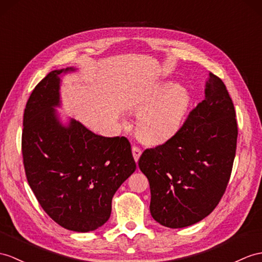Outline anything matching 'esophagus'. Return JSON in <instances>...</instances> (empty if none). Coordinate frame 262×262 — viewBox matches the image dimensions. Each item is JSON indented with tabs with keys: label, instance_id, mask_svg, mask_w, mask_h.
Instances as JSON below:
<instances>
[{
	"label": "esophagus",
	"instance_id": "1",
	"mask_svg": "<svg viewBox=\"0 0 262 262\" xmlns=\"http://www.w3.org/2000/svg\"><path fill=\"white\" fill-rule=\"evenodd\" d=\"M141 153H142V151H141V149L139 148V146H137V145L132 146V155H133V158H135L136 162L139 160V158H140V156H141Z\"/></svg>",
	"mask_w": 262,
	"mask_h": 262
}]
</instances>
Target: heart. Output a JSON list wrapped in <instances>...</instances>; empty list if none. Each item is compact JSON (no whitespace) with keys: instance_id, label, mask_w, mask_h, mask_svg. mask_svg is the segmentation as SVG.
<instances>
[{"instance_id":"b5f03b06","label":"heart","mask_w":262,"mask_h":262,"mask_svg":"<svg viewBox=\"0 0 262 262\" xmlns=\"http://www.w3.org/2000/svg\"><path fill=\"white\" fill-rule=\"evenodd\" d=\"M191 98L182 86L159 84L146 93L136 105L141 111L137 131L143 141L158 144L174 137L186 118Z\"/></svg>"}]
</instances>
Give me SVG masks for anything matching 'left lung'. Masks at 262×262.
Masks as SVG:
<instances>
[{
    "mask_svg": "<svg viewBox=\"0 0 262 262\" xmlns=\"http://www.w3.org/2000/svg\"><path fill=\"white\" fill-rule=\"evenodd\" d=\"M233 102L222 80L209 72L206 97L174 137L145 149L139 168L148 178L152 218L184 228L211 213L225 194L237 149Z\"/></svg>",
    "mask_w": 262,
    "mask_h": 262,
    "instance_id": "8db88e82",
    "label": "left lung"
}]
</instances>
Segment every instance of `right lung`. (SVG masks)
Returning <instances> with one entry per match:
<instances>
[{"mask_svg": "<svg viewBox=\"0 0 262 262\" xmlns=\"http://www.w3.org/2000/svg\"><path fill=\"white\" fill-rule=\"evenodd\" d=\"M50 72L32 91L23 116L25 176L40 206L68 230L88 232L109 220L112 198L137 165L125 137L94 135L71 120L62 126L59 74Z\"/></svg>", "mask_w": 262, "mask_h": 262, "instance_id": "add662e5", "label": "right lung"}]
</instances>
